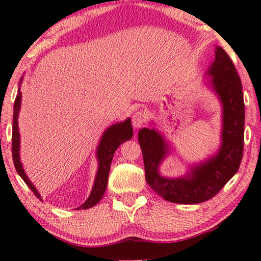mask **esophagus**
Here are the masks:
<instances>
[{"instance_id":"esophagus-1","label":"esophagus","mask_w":261,"mask_h":261,"mask_svg":"<svg viewBox=\"0 0 261 261\" xmlns=\"http://www.w3.org/2000/svg\"><path fill=\"white\" fill-rule=\"evenodd\" d=\"M132 122H133L134 129H139V128L143 124V122H145V114H143L141 111H138L137 113H134Z\"/></svg>"}]
</instances>
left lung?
Returning a JSON list of instances; mask_svg holds the SVG:
<instances>
[{
  "mask_svg": "<svg viewBox=\"0 0 261 261\" xmlns=\"http://www.w3.org/2000/svg\"><path fill=\"white\" fill-rule=\"evenodd\" d=\"M214 51L215 60L207 70L212 79L205 85L215 93L222 107L221 141L217 153L190 166L186 174L167 177L160 174V165L171 154L167 140L154 127L142 128L138 134L147 184L169 202L193 205L213 198L238 172L243 159V86L227 53L219 46Z\"/></svg>",
  "mask_w": 261,
  "mask_h": 261,
  "instance_id": "left-lung-1",
  "label": "left lung"
}]
</instances>
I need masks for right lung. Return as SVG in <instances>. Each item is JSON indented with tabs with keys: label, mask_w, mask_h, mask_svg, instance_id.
<instances>
[{
	"label": "right lung",
	"mask_w": 261,
	"mask_h": 261,
	"mask_svg": "<svg viewBox=\"0 0 261 261\" xmlns=\"http://www.w3.org/2000/svg\"><path fill=\"white\" fill-rule=\"evenodd\" d=\"M23 80V76L20 80V86ZM20 86H18V92L14 102V114H13V142H11V152H13V160L16 172L18 173L27 186L33 191V193L35 194L40 200H42L39 192H37L36 187L34 186V184L29 180L24 172L23 166H22L21 159H20V132H18V114H20V108H21V90ZM133 137V127H132L130 119L128 118L122 122H116L112 124L111 127H108L107 129L103 132L102 137L100 139L99 145L96 148V159H97V172L95 175V180H94V185L92 188V192L88 196V199L82 203L80 207H77L76 210H87L90 207L95 206L97 202L102 199L105 194L106 188H107L108 184V175H109V169H111V164L114 156L115 150L118 149V147L123 143L127 140L132 139Z\"/></svg>",
	"instance_id": "obj_1"
}]
</instances>
